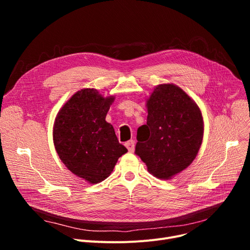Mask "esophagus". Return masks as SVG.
Listing matches in <instances>:
<instances>
[{"mask_svg":"<svg viewBox=\"0 0 250 250\" xmlns=\"http://www.w3.org/2000/svg\"><path fill=\"white\" fill-rule=\"evenodd\" d=\"M125 147L127 148V150H128V152H134V150H135V141L134 140H130V141H127V142H125Z\"/></svg>","mask_w":250,"mask_h":250,"instance_id":"esophagus-1","label":"esophagus"}]
</instances>
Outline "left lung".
<instances>
[{
	"instance_id": "1",
	"label": "left lung",
	"mask_w": 250,
	"mask_h": 250,
	"mask_svg": "<svg viewBox=\"0 0 250 250\" xmlns=\"http://www.w3.org/2000/svg\"><path fill=\"white\" fill-rule=\"evenodd\" d=\"M147 124L138 128L136 154L148 171L170 179L188 167L204 136L202 112L185 91L173 84L157 86L147 100Z\"/></svg>"
}]
</instances>
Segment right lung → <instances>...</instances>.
Returning a JSON list of instances; mask_svg holds the SVG:
<instances>
[{
    "label": "right lung",
    "instance_id": "1",
    "mask_svg": "<svg viewBox=\"0 0 250 250\" xmlns=\"http://www.w3.org/2000/svg\"><path fill=\"white\" fill-rule=\"evenodd\" d=\"M113 100L95 89H82L65 102L55 122L54 144L60 159L92 185L107 178L118 158L127 152L105 121Z\"/></svg>",
    "mask_w": 250,
    "mask_h": 250
}]
</instances>
